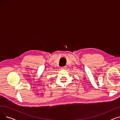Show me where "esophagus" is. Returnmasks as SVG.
<instances>
[{
    "label": "esophagus",
    "instance_id": "esophagus-1",
    "mask_svg": "<svg viewBox=\"0 0 120 120\" xmlns=\"http://www.w3.org/2000/svg\"><path fill=\"white\" fill-rule=\"evenodd\" d=\"M61 69H63V70H66V66H64V67H62Z\"/></svg>",
    "mask_w": 120,
    "mask_h": 120
}]
</instances>
